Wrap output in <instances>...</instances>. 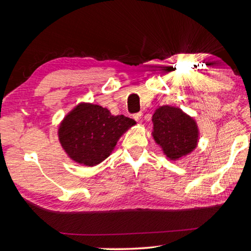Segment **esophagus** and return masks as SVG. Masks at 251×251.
<instances>
[{
  "label": "esophagus",
  "mask_w": 251,
  "mask_h": 251,
  "mask_svg": "<svg viewBox=\"0 0 251 251\" xmlns=\"http://www.w3.org/2000/svg\"><path fill=\"white\" fill-rule=\"evenodd\" d=\"M142 118H143V113H137L134 115V120L137 122H142Z\"/></svg>",
  "instance_id": "34e87169"
}]
</instances>
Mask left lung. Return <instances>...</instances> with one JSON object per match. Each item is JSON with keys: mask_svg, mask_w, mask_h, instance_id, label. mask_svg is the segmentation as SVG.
I'll return each instance as SVG.
<instances>
[{"mask_svg": "<svg viewBox=\"0 0 251 251\" xmlns=\"http://www.w3.org/2000/svg\"><path fill=\"white\" fill-rule=\"evenodd\" d=\"M152 137L164 155L171 160H178L197 147L199 130L193 117L179 107L164 105L152 115Z\"/></svg>", "mask_w": 251, "mask_h": 251, "instance_id": "8db88e82", "label": "left lung"}]
</instances>
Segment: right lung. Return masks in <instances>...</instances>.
Returning <instances> with one entry per match:
<instances>
[{"label":"right lung","mask_w":251,"mask_h":251,"mask_svg":"<svg viewBox=\"0 0 251 251\" xmlns=\"http://www.w3.org/2000/svg\"><path fill=\"white\" fill-rule=\"evenodd\" d=\"M135 123L124 115L114 116L100 105L80 103L59 124L58 141L75 163L96 166L112 154L118 139Z\"/></svg>","instance_id":"obj_1"}]
</instances>
